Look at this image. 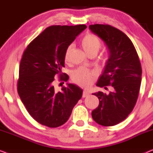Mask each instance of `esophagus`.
I'll list each match as a JSON object with an SVG mask.
<instances>
[{
  "instance_id": "esophagus-1",
  "label": "esophagus",
  "mask_w": 153,
  "mask_h": 153,
  "mask_svg": "<svg viewBox=\"0 0 153 153\" xmlns=\"http://www.w3.org/2000/svg\"><path fill=\"white\" fill-rule=\"evenodd\" d=\"M89 92L88 91H83V94H82V97H87V96L89 95Z\"/></svg>"
}]
</instances>
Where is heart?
<instances>
[{
  "mask_svg": "<svg viewBox=\"0 0 153 153\" xmlns=\"http://www.w3.org/2000/svg\"><path fill=\"white\" fill-rule=\"evenodd\" d=\"M81 47L89 56L93 54H97L101 47L102 42L100 37L93 33H88L83 37L81 41ZM72 51V46H68L65 50L64 60L65 62L70 60V54ZM105 62L106 60L104 59ZM94 76V73L92 71L84 68H79L72 73V78L74 83L83 87H87L91 84Z\"/></svg>",
  "mask_w": 153,
  "mask_h": 153,
  "instance_id": "heart-1",
  "label": "heart"
}]
</instances>
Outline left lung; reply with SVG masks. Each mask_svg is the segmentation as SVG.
Returning <instances> with one entry per match:
<instances>
[{
  "label": "left lung",
  "mask_w": 153,
  "mask_h": 153,
  "mask_svg": "<svg viewBox=\"0 0 153 153\" xmlns=\"http://www.w3.org/2000/svg\"><path fill=\"white\" fill-rule=\"evenodd\" d=\"M89 28L102 39L110 52L97 85L114 88L108 95L100 91L93 94L100 103L92 111V117L102 126H114L124 120L137 103L141 83V65L132 42L122 31L108 24L90 25Z\"/></svg>",
  "instance_id": "obj_1"
}]
</instances>
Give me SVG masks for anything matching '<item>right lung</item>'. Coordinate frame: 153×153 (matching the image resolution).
Masks as SVG:
<instances>
[{
    "label": "right lung",
    "instance_id": "add662e5",
    "mask_svg": "<svg viewBox=\"0 0 153 153\" xmlns=\"http://www.w3.org/2000/svg\"><path fill=\"white\" fill-rule=\"evenodd\" d=\"M85 28L84 24L51 26L35 37L23 53L18 94L29 114L39 124L51 128L65 124L82 96V90L70 83L56 91L53 81L56 74L59 81H68V75L61 72L65 52Z\"/></svg>",
    "mask_w": 153,
    "mask_h": 153
}]
</instances>
